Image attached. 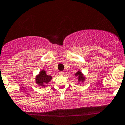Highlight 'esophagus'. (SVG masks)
<instances>
[{"label": "esophagus", "mask_w": 125, "mask_h": 125, "mask_svg": "<svg viewBox=\"0 0 125 125\" xmlns=\"http://www.w3.org/2000/svg\"><path fill=\"white\" fill-rule=\"evenodd\" d=\"M59 74L60 75H64V74H65V73H64L63 71H60L59 73Z\"/></svg>", "instance_id": "esophagus-1"}]
</instances>
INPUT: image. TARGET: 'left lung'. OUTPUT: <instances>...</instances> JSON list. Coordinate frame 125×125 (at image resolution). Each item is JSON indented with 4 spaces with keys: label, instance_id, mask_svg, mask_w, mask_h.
Instances as JSON below:
<instances>
[{
    "label": "left lung",
    "instance_id": "obj_1",
    "mask_svg": "<svg viewBox=\"0 0 125 125\" xmlns=\"http://www.w3.org/2000/svg\"><path fill=\"white\" fill-rule=\"evenodd\" d=\"M75 75L78 77V81L79 82H80V81L83 82L84 80H85V77L83 76V75L82 74V73L80 71H79L78 72H77V73H75Z\"/></svg>",
    "mask_w": 125,
    "mask_h": 125
}]
</instances>
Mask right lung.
Wrapping results in <instances>:
<instances>
[{
    "instance_id": "right-lung-1",
    "label": "right lung",
    "mask_w": 125,
    "mask_h": 125,
    "mask_svg": "<svg viewBox=\"0 0 125 125\" xmlns=\"http://www.w3.org/2000/svg\"><path fill=\"white\" fill-rule=\"evenodd\" d=\"M52 77L46 74V72L44 70H42L39 73V75L36 76V82L39 85L45 86V85L47 84L50 81H51Z\"/></svg>"
}]
</instances>
